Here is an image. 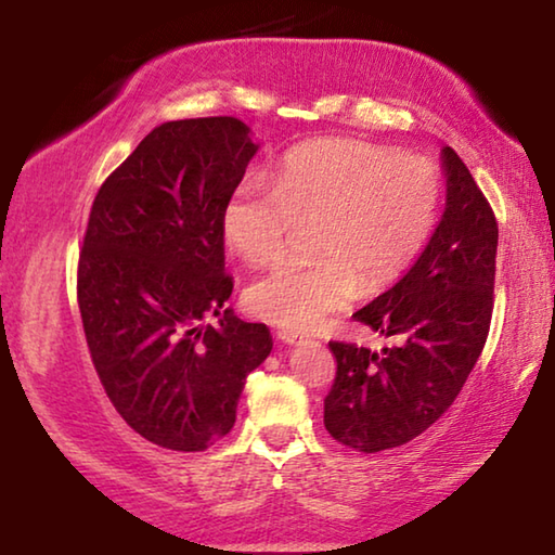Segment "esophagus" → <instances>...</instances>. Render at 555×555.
Segmentation results:
<instances>
[{
    "instance_id": "obj_1",
    "label": "esophagus",
    "mask_w": 555,
    "mask_h": 555,
    "mask_svg": "<svg viewBox=\"0 0 555 555\" xmlns=\"http://www.w3.org/2000/svg\"><path fill=\"white\" fill-rule=\"evenodd\" d=\"M276 337L281 343H286V345H294V343H300V335L296 333V331H288V327H281V331L276 333Z\"/></svg>"
}]
</instances>
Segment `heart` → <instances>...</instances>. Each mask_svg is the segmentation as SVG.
<instances>
[{
    "label": "heart",
    "mask_w": 555,
    "mask_h": 555,
    "mask_svg": "<svg viewBox=\"0 0 555 555\" xmlns=\"http://www.w3.org/2000/svg\"><path fill=\"white\" fill-rule=\"evenodd\" d=\"M443 178L434 158L352 137L291 149L276 183L244 178L222 210L230 247L249 264L286 255L298 224H315L318 259L288 261L251 281L255 315L291 331H313L360 294L397 279L438 220Z\"/></svg>",
    "instance_id": "obj_1"
}]
</instances>
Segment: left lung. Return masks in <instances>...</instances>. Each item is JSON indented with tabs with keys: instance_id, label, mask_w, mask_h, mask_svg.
<instances>
[{
	"instance_id": "obj_1",
	"label": "left lung",
	"mask_w": 555,
	"mask_h": 555,
	"mask_svg": "<svg viewBox=\"0 0 555 555\" xmlns=\"http://www.w3.org/2000/svg\"><path fill=\"white\" fill-rule=\"evenodd\" d=\"M446 210L434 237L399 284L352 318L401 347L377 354L331 343L337 372L323 421L337 443L379 453L424 434L450 409L490 333L496 218L453 149L440 152Z\"/></svg>"
}]
</instances>
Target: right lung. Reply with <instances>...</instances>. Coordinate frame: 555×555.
I'll return each mask as SVG.
<instances>
[{
  "label": "right lung",
  "instance_id": "right-lung-1",
  "mask_svg": "<svg viewBox=\"0 0 555 555\" xmlns=\"http://www.w3.org/2000/svg\"><path fill=\"white\" fill-rule=\"evenodd\" d=\"M257 144L234 117L166 121L107 176L78 261V306L112 406L152 443L198 453L230 434L264 323L224 308V203ZM218 314V328L201 326Z\"/></svg>",
  "mask_w": 555,
  "mask_h": 555
}]
</instances>
